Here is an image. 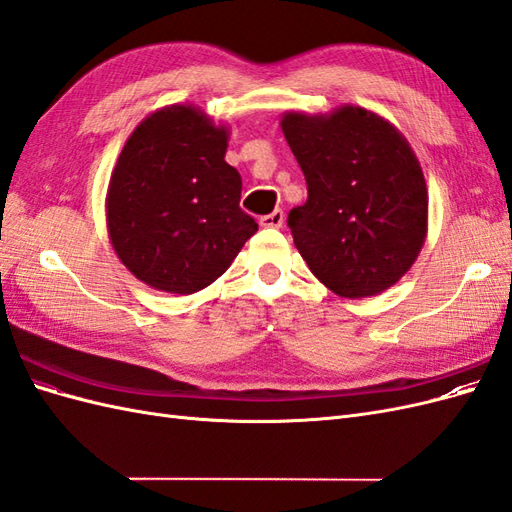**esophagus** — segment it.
I'll return each instance as SVG.
<instances>
[{
    "label": "esophagus",
    "mask_w": 512,
    "mask_h": 512,
    "mask_svg": "<svg viewBox=\"0 0 512 512\" xmlns=\"http://www.w3.org/2000/svg\"><path fill=\"white\" fill-rule=\"evenodd\" d=\"M284 224V211L282 209H275L269 215H262L260 218V226L265 228H280Z\"/></svg>",
    "instance_id": "obj_1"
}]
</instances>
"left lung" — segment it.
Wrapping results in <instances>:
<instances>
[{
	"mask_svg": "<svg viewBox=\"0 0 512 512\" xmlns=\"http://www.w3.org/2000/svg\"><path fill=\"white\" fill-rule=\"evenodd\" d=\"M307 203L288 213L294 245L339 297H374L414 265L427 237V183L406 136L361 106L284 113Z\"/></svg>",
	"mask_w": 512,
	"mask_h": 512,
	"instance_id": "8db88e82",
	"label": "left lung"
}]
</instances>
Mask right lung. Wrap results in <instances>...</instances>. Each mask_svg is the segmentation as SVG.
<instances>
[{
  "label": "right lung",
  "mask_w": 512,
  "mask_h": 512,
  "mask_svg": "<svg viewBox=\"0 0 512 512\" xmlns=\"http://www.w3.org/2000/svg\"><path fill=\"white\" fill-rule=\"evenodd\" d=\"M228 128L192 104L147 115L123 145L106 194V228L147 286L192 294L230 267L258 230L241 207V175L224 156Z\"/></svg>",
  "instance_id": "right-lung-1"
}]
</instances>
